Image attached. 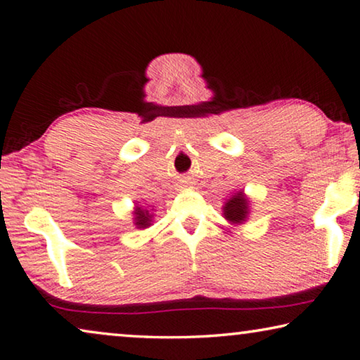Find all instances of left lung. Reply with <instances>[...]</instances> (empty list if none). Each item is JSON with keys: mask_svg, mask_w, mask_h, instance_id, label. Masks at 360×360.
<instances>
[{"mask_svg": "<svg viewBox=\"0 0 360 360\" xmlns=\"http://www.w3.org/2000/svg\"><path fill=\"white\" fill-rule=\"evenodd\" d=\"M248 214V200L245 198L243 192H238L233 195L224 207V216L233 224H240L247 219Z\"/></svg>", "mask_w": 360, "mask_h": 360, "instance_id": "8db88e82", "label": "left lung"}]
</instances>
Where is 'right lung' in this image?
I'll return each mask as SVG.
<instances>
[{
	"instance_id": "1",
	"label": "right lung",
	"mask_w": 360,
	"mask_h": 360,
	"mask_svg": "<svg viewBox=\"0 0 360 360\" xmlns=\"http://www.w3.org/2000/svg\"><path fill=\"white\" fill-rule=\"evenodd\" d=\"M134 214H136V226L138 227H147V226H150V216H149V213H147V211H144L142 208H136V211H134Z\"/></svg>"
}]
</instances>
